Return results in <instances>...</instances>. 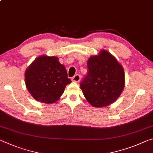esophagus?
<instances>
[{
	"label": "esophagus",
	"mask_w": 153,
	"mask_h": 153,
	"mask_svg": "<svg viewBox=\"0 0 153 153\" xmlns=\"http://www.w3.org/2000/svg\"><path fill=\"white\" fill-rule=\"evenodd\" d=\"M80 79H81V76H80V75H79V74L75 75V76L71 78L72 81L75 82H79V81H80Z\"/></svg>",
	"instance_id": "obj_1"
}]
</instances>
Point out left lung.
<instances>
[{"label":"left lung","instance_id":"obj_1","mask_svg":"<svg viewBox=\"0 0 153 153\" xmlns=\"http://www.w3.org/2000/svg\"><path fill=\"white\" fill-rule=\"evenodd\" d=\"M88 71L80 82L86 100L96 108L105 107L117 99L125 86L123 67L105 50L89 58Z\"/></svg>","mask_w":153,"mask_h":153}]
</instances>
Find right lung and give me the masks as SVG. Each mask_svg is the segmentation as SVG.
Wrapping results in <instances>:
<instances>
[{
    "label": "right lung",
    "instance_id": "obj_1",
    "mask_svg": "<svg viewBox=\"0 0 153 153\" xmlns=\"http://www.w3.org/2000/svg\"><path fill=\"white\" fill-rule=\"evenodd\" d=\"M71 80L67 70L55 56H41L25 72V83L29 93L37 101L53 103L64 93Z\"/></svg>",
    "mask_w": 153,
    "mask_h": 153
}]
</instances>
